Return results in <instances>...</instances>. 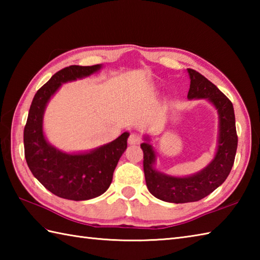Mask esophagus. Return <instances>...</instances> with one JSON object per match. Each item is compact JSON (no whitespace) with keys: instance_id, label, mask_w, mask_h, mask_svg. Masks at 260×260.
Returning a JSON list of instances; mask_svg holds the SVG:
<instances>
[{"instance_id":"esophagus-1","label":"esophagus","mask_w":260,"mask_h":260,"mask_svg":"<svg viewBox=\"0 0 260 260\" xmlns=\"http://www.w3.org/2000/svg\"><path fill=\"white\" fill-rule=\"evenodd\" d=\"M140 143H141V139H140L139 135H136V134H131L129 135V137H128V144H131V145H137V144H140Z\"/></svg>"}]
</instances>
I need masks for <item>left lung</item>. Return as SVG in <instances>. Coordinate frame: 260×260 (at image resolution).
<instances>
[{"label":"left lung","instance_id":"8db88e82","mask_svg":"<svg viewBox=\"0 0 260 260\" xmlns=\"http://www.w3.org/2000/svg\"><path fill=\"white\" fill-rule=\"evenodd\" d=\"M190 78L187 99H204L218 113V137L214 156L199 172L176 176L156 169V151L151 137L144 135L141 144L144 152V174L146 186L155 198L171 203L196 202L206 198L228 178L235 162L238 145L234 106L217 86L193 69H186Z\"/></svg>","mask_w":260,"mask_h":260}]
</instances>
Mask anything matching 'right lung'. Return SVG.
Instances as JSON below:
<instances>
[{
	"instance_id": "1",
	"label": "right lung",
	"mask_w": 260,
	"mask_h": 260,
	"mask_svg": "<svg viewBox=\"0 0 260 260\" xmlns=\"http://www.w3.org/2000/svg\"><path fill=\"white\" fill-rule=\"evenodd\" d=\"M104 64L70 66L54 74L37 91L24 127V155L32 174L59 198L85 201L102 196L113 181L120 156L127 148L129 133L124 132L113 142L85 152H64L47 140L43 116L50 99L62 84L99 73Z\"/></svg>"
}]
</instances>
